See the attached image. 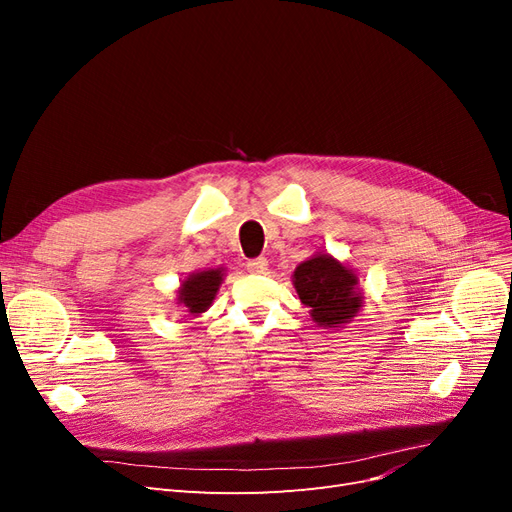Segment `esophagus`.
<instances>
[{"mask_svg":"<svg viewBox=\"0 0 512 512\" xmlns=\"http://www.w3.org/2000/svg\"><path fill=\"white\" fill-rule=\"evenodd\" d=\"M245 267L250 273H265L267 267H269V262H267V258H252V260H247Z\"/></svg>","mask_w":512,"mask_h":512,"instance_id":"esophagus-1","label":"esophagus"}]
</instances>
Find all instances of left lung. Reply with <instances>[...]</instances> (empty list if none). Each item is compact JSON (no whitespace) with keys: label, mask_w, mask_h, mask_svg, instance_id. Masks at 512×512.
Here are the masks:
<instances>
[{"label":"left lung","mask_w":512,"mask_h":512,"mask_svg":"<svg viewBox=\"0 0 512 512\" xmlns=\"http://www.w3.org/2000/svg\"><path fill=\"white\" fill-rule=\"evenodd\" d=\"M294 288L301 303L312 309V320L329 329L354 318L363 301L356 275L327 254L301 262L294 271Z\"/></svg>","instance_id":"left-lung-1"}]
</instances>
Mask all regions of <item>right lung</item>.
<instances>
[{"mask_svg": "<svg viewBox=\"0 0 512 512\" xmlns=\"http://www.w3.org/2000/svg\"><path fill=\"white\" fill-rule=\"evenodd\" d=\"M220 284H222L220 269L192 273L179 288V303L188 307L190 314H203L215 299V292H218Z\"/></svg>", "mask_w": 512, "mask_h": 512, "instance_id": "add662e5", "label": "right lung"}]
</instances>
